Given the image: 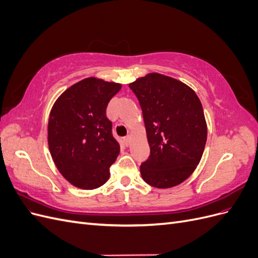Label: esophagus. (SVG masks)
<instances>
[{
  "instance_id": "34e87169",
  "label": "esophagus",
  "mask_w": 258,
  "mask_h": 258,
  "mask_svg": "<svg viewBox=\"0 0 258 258\" xmlns=\"http://www.w3.org/2000/svg\"><path fill=\"white\" fill-rule=\"evenodd\" d=\"M123 141H124V144H126L127 146L130 144V141H131V136L128 135L127 137L123 138Z\"/></svg>"
}]
</instances>
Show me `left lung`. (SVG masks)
I'll return each mask as SVG.
<instances>
[{"label":"left lung","mask_w":258,"mask_h":258,"mask_svg":"<svg viewBox=\"0 0 258 258\" xmlns=\"http://www.w3.org/2000/svg\"><path fill=\"white\" fill-rule=\"evenodd\" d=\"M129 87L142 108L151 155L140 171L156 188L188 178L201 160L208 128L204 108L189 86L173 77L148 73Z\"/></svg>","instance_id":"obj_1"}]
</instances>
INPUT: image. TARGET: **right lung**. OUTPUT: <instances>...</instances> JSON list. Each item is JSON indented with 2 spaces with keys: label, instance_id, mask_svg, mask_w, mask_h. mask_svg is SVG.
<instances>
[{
  "label": "right lung",
  "instance_id": "obj_1",
  "mask_svg": "<svg viewBox=\"0 0 258 258\" xmlns=\"http://www.w3.org/2000/svg\"><path fill=\"white\" fill-rule=\"evenodd\" d=\"M121 84L87 77L69 87L53 103L48 119V146L59 172L82 189L106 183L120 146L106 117L110 100Z\"/></svg>",
  "mask_w": 258,
  "mask_h": 258
}]
</instances>
